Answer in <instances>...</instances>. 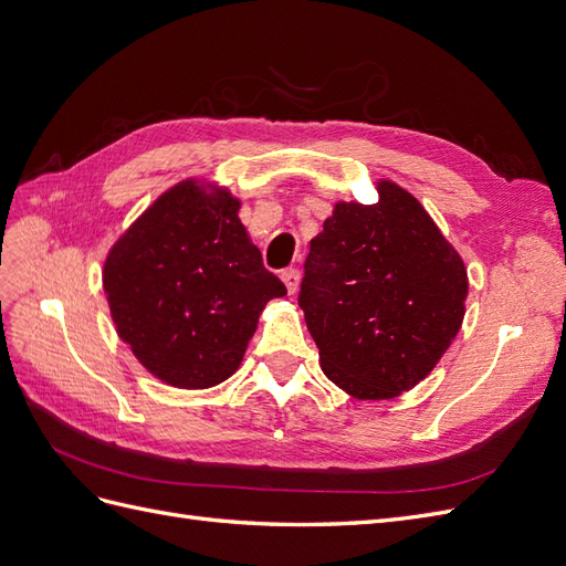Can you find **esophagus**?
Wrapping results in <instances>:
<instances>
[{"instance_id": "esophagus-1", "label": "esophagus", "mask_w": 566, "mask_h": 566, "mask_svg": "<svg viewBox=\"0 0 566 566\" xmlns=\"http://www.w3.org/2000/svg\"><path fill=\"white\" fill-rule=\"evenodd\" d=\"M281 279H283V283H285V287H287V293L290 295H295L297 293V287H300V271L297 269H285L283 273H281Z\"/></svg>"}]
</instances>
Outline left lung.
<instances>
[{
	"mask_svg": "<svg viewBox=\"0 0 566 566\" xmlns=\"http://www.w3.org/2000/svg\"><path fill=\"white\" fill-rule=\"evenodd\" d=\"M378 202H335L304 264V310L325 378L387 401L434 370L455 339L468 269L416 196L375 181Z\"/></svg>",
	"mask_w": 566,
	"mask_h": 566,
	"instance_id": "obj_1",
	"label": "left lung"
}]
</instances>
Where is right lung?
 <instances>
[{
    "label": "right lung",
    "mask_w": 566,
    "mask_h": 566,
    "mask_svg": "<svg viewBox=\"0 0 566 566\" xmlns=\"http://www.w3.org/2000/svg\"><path fill=\"white\" fill-rule=\"evenodd\" d=\"M229 186L184 179L106 254L104 293L119 339L153 378L208 389L241 368L264 306L285 285L264 269Z\"/></svg>",
    "instance_id": "obj_1"
}]
</instances>
